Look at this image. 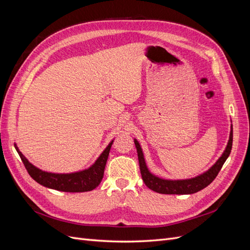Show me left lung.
<instances>
[{
    "label": "left lung",
    "mask_w": 250,
    "mask_h": 250,
    "mask_svg": "<svg viewBox=\"0 0 250 250\" xmlns=\"http://www.w3.org/2000/svg\"><path fill=\"white\" fill-rule=\"evenodd\" d=\"M135 148L138 151V157H139V164H140V170L143 181L145 185L156 193L161 194H178V195H185V194H194L198 191H201L202 188L208 187L211 181H213L216 176L218 175L219 171L221 170L223 164L228 160V157L230 154L231 147H232V125L230 127V134L229 140L228 143L223 154L221 157L216 162V164L207 172H204L201 175L194 177L191 179H184V180H167L162 179L160 177H156L153 174H151L147 168L145 158L140 144L137 140H134Z\"/></svg>",
    "instance_id": "obj_1"
}]
</instances>
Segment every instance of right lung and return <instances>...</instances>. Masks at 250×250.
Here are the masks:
<instances>
[{
	"label": "right lung",
	"instance_id": "obj_1",
	"mask_svg": "<svg viewBox=\"0 0 250 250\" xmlns=\"http://www.w3.org/2000/svg\"><path fill=\"white\" fill-rule=\"evenodd\" d=\"M112 143L113 141L109 143V145L103 151L102 154L99 156V158H98L92 167L84 171L71 174H55L42 171L39 168H36L31 163H29L27 158L18 149L17 145L14 146H16L18 153L22 164H24L26 170L28 171L29 175L36 183H39L40 185L46 188H54V190L57 191L79 193L92 191L100 185L104 175V169L105 166H106Z\"/></svg>",
	"mask_w": 250,
	"mask_h": 250
}]
</instances>
